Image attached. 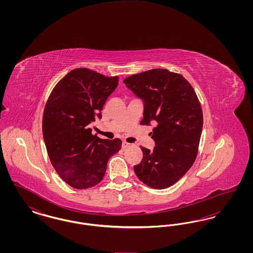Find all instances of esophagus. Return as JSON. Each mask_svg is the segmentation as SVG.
<instances>
[{"instance_id": "1", "label": "esophagus", "mask_w": 253, "mask_h": 253, "mask_svg": "<svg viewBox=\"0 0 253 253\" xmlns=\"http://www.w3.org/2000/svg\"><path fill=\"white\" fill-rule=\"evenodd\" d=\"M132 146V144L131 143H128V142H122V148L123 149H127V148H129V147H131Z\"/></svg>"}]
</instances>
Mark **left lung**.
Masks as SVG:
<instances>
[{
    "mask_svg": "<svg viewBox=\"0 0 253 253\" xmlns=\"http://www.w3.org/2000/svg\"><path fill=\"white\" fill-rule=\"evenodd\" d=\"M123 83L144 101L141 125L157 124L152 138L156 146L143 152L133 167L139 180L153 189H166L193 166L203 128L200 101L190 83L177 73L152 69L127 77Z\"/></svg>",
    "mask_w": 253,
    "mask_h": 253,
    "instance_id": "left-lung-1",
    "label": "left lung"
}]
</instances>
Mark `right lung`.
I'll use <instances>...</instances> for the list:
<instances>
[{
  "label": "right lung",
  "instance_id": "1",
  "mask_svg": "<svg viewBox=\"0 0 253 253\" xmlns=\"http://www.w3.org/2000/svg\"><path fill=\"white\" fill-rule=\"evenodd\" d=\"M118 84V76L76 68L60 80L47 99L42 117L47 154L60 178L75 189L97 185L109 158L121 149L120 138L102 139L91 129Z\"/></svg>",
  "mask_w": 253,
  "mask_h": 253
}]
</instances>
